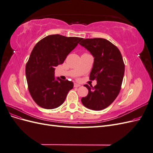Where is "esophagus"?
Segmentation results:
<instances>
[{
	"label": "esophagus",
	"instance_id": "esophagus-1",
	"mask_svg": "<svg viewBox=\"0 0 153 153\" xmlns=\"http://www.w3.org/2000/svg\"><path fill=\"white\" fill-rule=\"evenodd\" d=\"M79 86H80V84H77V83H74V87H78Z\"/></svg>",
	"mask_w": 153,
	"mask_h": 153
}]
</instances>
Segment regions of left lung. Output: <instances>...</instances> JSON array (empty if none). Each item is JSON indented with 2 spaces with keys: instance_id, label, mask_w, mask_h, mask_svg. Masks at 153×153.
Returning <instances> with one entry per match:
<instances>
[{
  "instance_id": "obj_1",
  "label": "left lung",
  "mask_w": 153,
  "mask_h": 153,
  "mask_svg": "<svg viewBox=\"0 0 153 153\" xmlns=\"http://www.w3.org/2000/svg\"><path fill=\"white\" fill-rule=\"evenodd\" d=\"M79 43L94 57L90 80H96L92 87L84 85L89 92L81 101L86 108L93 110L106 108L118 96L124 74V64L117 47L103 38L82 39Z\"/></svg>"
}]
</instances>
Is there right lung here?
<instances>
[{"mask_svg":"<svg viewBox=\"0 0 153 153\" xmlns=\"http://www.w3.org/2000/svg\"><path fill=\"white\" fill-rule=\"evenodd\" d=\"M82 39L50 35L35 45L26 64L25 75L32 98L41 107H59L73 89L72 82L55 78V68L64 62Z\"/></svg>","mask_w":153,"mask_h":153,"instance_id":"1","label":"right lung"}]
</instances>
